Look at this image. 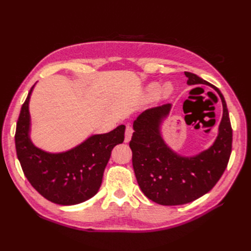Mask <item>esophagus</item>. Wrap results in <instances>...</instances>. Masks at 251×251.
Returning <instances> with one entry per match:
<instances>
[{
	"mask_svg": "<svg viewBox=\"0 0 251 251\" xmlns=\"http://www.w3.org/2000/svg\"><path fill=\"white\" fill-rule=\"evenodd\" d=\"M133 132H134V130H133L132 126H126V131H125V141L126 142H128L131 140Z\"/></svg>",
	"mask_w": 251,
	"mask_h": 251,
	"instance_id": "1",
	"label": "esophagus"
}]
</instances>
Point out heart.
I'll return each instance as SVG.
<instances>
[{"label": "heart", "instance_id": "obj_1", "mask_svg": "<svg viewBox=\"0 0 251 251\" xmlns=\"http://www.w3.org/2000/svg\"><path fill=\"white\" fill-rule=\"evenodd\" d=\"M173 91V87L168 83V85H165L163 88H160V86L158 85V83H151V85L149 86L148 88V96L153 98L155 96H157L158 94L161 95L162 97H168Z\"/></svg>", "mask_w": 251, "mask_h": 251}]
</instances>
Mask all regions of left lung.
Returning <instances> with one entry per match:
<instances>
[{
  "label": "left lung",
  "instance_id": "left-lung-1",
  "mask_svg": "<svg viewBox=\"0 0 251 251\" xmlns=\"http://www.w3.org/2000/svg\"><path fill=\"white\" fill-rule=\"evenodd\" d=\"M188 85H209L191 72H184ZM223 103V117L219 135L210 149L192 158L180 157L163 142L159 124L171 110L165 103L144 111L134 121L130 141L136 179L142 193L161 205H182L208 193L223 175L229 161L232 128L226 102L214 86Z\"/></svg>",
  "mask_w": 251,
  "mask_h": 251
}]
</instances>
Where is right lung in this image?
Here are the masks:
<instances>
[{"label": "right lung", "mask_w": 251, "mask_h": 251, "mask_svg": "<svg viewBox=\"0 0 251 251\" xmlns=\"http://www.w3.org/2000/svg\"><path fill=\"white\" fill-rule=\"evenodd\" d=\"M23 103L17 123L16 150L27 180L44 198L59 205H74L98 192L113 148L125 139V126L107 134L94 135L80 146L62 154H48L29 139V98Z\"/></svg>", "instance_id": "right-lung-1"}]
</instances>
